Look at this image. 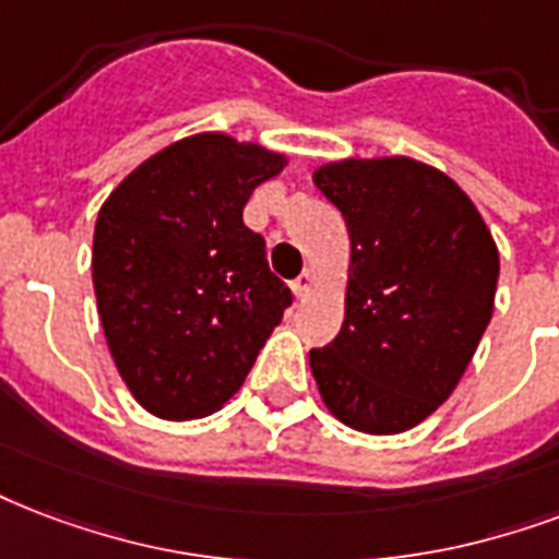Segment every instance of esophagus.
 I'll list each match as a JSON object with an SVG mask.
<instances>
[{
  "instance_id": "esophagus-1",
  "label": "esophagus",
  "mask_w": 559,
  "mask_h": 559,
  "mask_svg": "<svg viewBox=\"0 0 559 559\" xmlns=\"http://www.w3.org/2000/svg\"><path fill=\"white\" fill-rule=\"evenodd\" d=\"M313 284H317V275H313V270H305L296 281H293V293H296L298 298H305L310 289H313Z\"/></svg>"
}]
</instances>
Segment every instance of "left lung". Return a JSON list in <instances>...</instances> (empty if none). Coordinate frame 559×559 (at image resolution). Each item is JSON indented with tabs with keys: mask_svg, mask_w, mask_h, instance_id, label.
<instances>
[{
	"mask_svg": "<svg viewBox=\"0 0 559 559\" xmlns=\"http://www.w3.org/2000/svg\"><path fill=\"white\" fill-rule=\"evenodd\" d=\"M313 185L352 240L346 322L310 352L319 395L355 431H411L475 357L496 308L498 246L457 181L413 157L331 160Z\"/></svg>",
	"mask_w": 559,
	"mask_h": 559,
	"instance_id": "8db88e82",
	"label": "left lung"
}]
</instances>
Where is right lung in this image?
Here are the masks:
<instances>
[{"label":"right lung","instance_id":"right-lung-1","mask_svg":"<svg viewBox=\"0 0 559 559\" xmlns=\"http://www.w3.org/2000/svg\"><path fill=\"white\" fill-rule=\"evenodd\" d=\"M287 164L284 152L202 131L146 157L102 204V331L128 393L157 419L219 411L281 325L293 293L242 207Z\"/></svg>","mask_w":559,"mask_h":559}]
</instances>
